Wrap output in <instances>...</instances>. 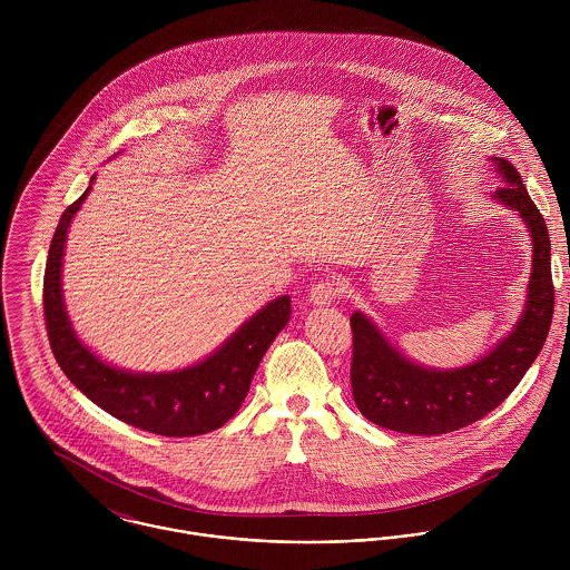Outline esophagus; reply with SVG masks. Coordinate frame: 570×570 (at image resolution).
<instances>
[{
	"label": "esophagus",
	"mask_w": 570,
	"mask_h": 570,
	"mask_svg": "<svg viewBox=\"0 0 570 570\" xmlns=\"http://www.w3.org/2000/svg\"><path fill=\"white\" fill-rule=\"evenodd\" d=\"M342 294V281L335 274H326L321 281H316L309 289V301L318 307H326L331 303H335V298H340Z\"/></svg>",
	"instance_id": "34e87169"
}]
</instances>
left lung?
Returning <instances> with one entry per match:
<instances>
[{
	"instance_id": "obj_1",
	"label": "left lung",
	"mask_w": 570,
	"mask_h": 570,
	"mask_svg": "<svg viewBox=\"0 0 570 570\" xmlns=\"http://www.w3.org/2000/svg\"><path fill=\"white\" fill-rule=\"evenodd\" d=\"M502 186L495 199L515 208L533 239L529 303L518 326L483 360L456 371H430L407 362L362 314L351 316V389L357 410L373 423L406 434H448L483 419L520 384L549 335L556 287L549 228L529 197L522 175L495 160Z\"/></svg>"
}]
</instances>
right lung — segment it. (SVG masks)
<instances>
[{
    "label": "right lung",
    "mask_w": 570,
    "mask_h": 570,
    "mask_svg": "<svg viewBox=\"0 0 570 570\" xmlns=\"http://www.w3.org/2000/svg\"><path fill=\"white\" fill-rule=\"evenodd\" d=\"M87 193L89 188L61 215L43 274L46 331L61 371L96 406L140 430L163 436H197L222 428L244 404L261 357L287 325L289 296L263 307L217 353L190 368L140 375L107 366L75 335L61 296L63 245Z\"/></svg>",
    "instance_id": "add662e5"
}]
</instances>
